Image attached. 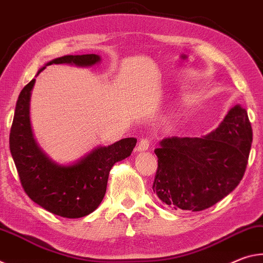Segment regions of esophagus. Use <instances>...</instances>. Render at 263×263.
Listing matches in <instances>:
<instances>
[{
	"instance_id": "34e87169",
	"label": "esophagus",
	"mask_w": 263,
	"mask_h": 263,
	"mask_svg": "<svg viewBox=\"0 0 263 263\" xmlns=\"http://www.w3.org/2000/svg\"><path fill=\"white\" fill-rule=\"evenodd\" d=\"M150 147V140L148 137H143L139 142V145H137V152H145Z\"/></svg>"
}]
</instances>
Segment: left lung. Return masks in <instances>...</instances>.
<instances>
[{
  "instance_id": "8db88e82",
  "label": "left lung",
  "mask_w": 263,
  "mask_h": 263,
  "mask_svg": "<svg viewBox=\"0 0 263 263\" xmlns=\"http://www.w3.org/2000/svg\"><path fill=\"white\" fill-rule=\"evenodd\" d=\"M253 130L247 110L231 108L203 137H166L155 149L158 166L153 190L174 210L203 211L238 186L248 163Z\"/></svg>"
}]
</instances>
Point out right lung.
I'll use <instances>...</instances> for the list:
<instances>
[{"instance_id":"right-lung-1","label":"right lung","mask_w":263,"mask_h":263,"mask_svg":"<svg viewBox=\"0 0 263 263\" xmlns=\"http://www.w3.org/2000/svg\"><path fill=\"white\" fill-rule=\"evenodd\" d=\"M100 62L98 54L64 55L45 64H74L92 66ZM32 79L21 91L10 129V153L21 184L30 199L49 212L64 218L88 216L103 199L109 171L116 162L130 156L137 140L122 139L107 147H98L70 165H59L38 147L30 124Z\"/></svg>"}]
</instances>
